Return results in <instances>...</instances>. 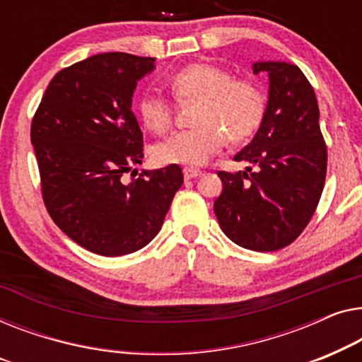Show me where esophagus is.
Listing matches in <instances>:
<instances>
[{
    "label": "esophagus",
    "mask_w": 362,
    "mask_h": 362,
    "mask_svg": "<svg viewBox=\"0 0 362 362\" xmlns=\"http://www.w3.org/2000/svg\"><path fill=\"white\" fill-rule=\"evenodd\" d=\"M203 174L202 170H198V169H193V167H185V169H183V177H185L187 180H190V179H195V177H200Z\"/></svg>",
    "instance_id": "1"
}]
</instances>
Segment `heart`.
<instances>
[{"label": "heart", "mask_w": 362, "mask_h": 362, "mask_svg": "<svg viewBox=\"0 0 362 362\" xmlns=\"http://www.w3.org/2000/svg\"><path fill=\"white\" fill-rule=\"evenodd\" d=\"M169 86L177 101H198L193 119L197 128L156 144L152 156L159 164L203 165L223 149L228 137L231 142L252 137L266 116L267 98L262 86L251 78H234L218 65H187L172 75ZM137 113L142 124L156 134L169 131L174 119L170 101L152 91L141 96Z\"/></svg>", "instance_id": "b5f03b06"}]
</instances>
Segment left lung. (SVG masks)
<instances>
[{"instance_id": "obj_1", "label": "left lung", "mask_w": 362, "mask_h": 362, "mask_svg": "<svg viewBox=\"0 0 362 362\" xmlns=\"http://www.w3.org/2000/svg\"><path fill=\"white\" fill-rule=\"evenodd\" d=\"M252 70L269 75L267 110L256 136L234 160L254 164L256 170L218 172L223 192L213 208L233 243L271 252L292 244L312 220L328 152L317 96L302 70L287 62H256Z\"/></svg>"}]
</instances>
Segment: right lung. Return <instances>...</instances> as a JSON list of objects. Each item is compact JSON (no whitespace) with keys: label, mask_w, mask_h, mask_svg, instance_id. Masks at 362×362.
<instances>
[{"label":"right lung","mask_w":362,"mask_h":362,"mask_svg":"<svg viewBox=\"0 0 362 362\" xmlns=\"http://www.w3.org/2000/svg\"><path fill=\"white\" fill-rule=\"evenodd\" d=\"M152 57L96 54L55 74L30 124L42 200L50 218L88 251L116 257L139 251L160 231L182 169L128 171L142 164V132L131 110Z\"/></svg>","instance_id":"add662e5"}]
</instances>
